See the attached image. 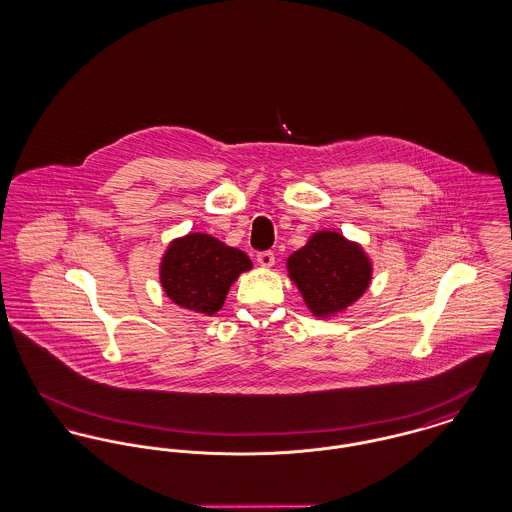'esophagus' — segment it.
Returning a JSON list of instances; mask_svg holds the SVG:
<instances>
[{
	"label": "esophagus",
	"mask_w": 512,
	"mask_h": 512,
	"mask_svg": "<svg viewBox=\"0 0 512 512\" xmlns=\"http://www.w3.org/2000/svg\"><path fill=\"white\" fill-rule=\"evenodd\" d=\"M257 261L261 267L270 268L274 265V253L272 251H261L257 253Z\"/></svg>",
	"instance_id": "1"
}]
</instances>
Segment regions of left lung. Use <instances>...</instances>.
I'll use <instances>...</instances> for the list:
<instances>
[{"mask_svg":"<svg viewBox=\"0 0 512 512\" xmlns=\"http://www.w3.org/2000/svg\"><path fill=\"white\" fill-rule=\"evenodd\" d=\"M288 272L311 313L330 317L366 292L372 265L361 245L322 230L290 255Z\"/></svg>","mask_w":512,"mask_h":512,"instance_id":"left-lung-1","label":"left lung"}]
</instances>
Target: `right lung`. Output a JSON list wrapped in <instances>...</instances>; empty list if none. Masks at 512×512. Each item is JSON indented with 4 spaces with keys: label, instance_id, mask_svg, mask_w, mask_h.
I'll return each mask as SVG.
<instances>
[{
    "label": "right lung",
    "instance_id": "right-lung-1",
    "mask_svg": "<svg viewBox=\"0 0 512 512\" xmlns=\"http://www.w3.org/2000/svg\"><path fill=\"white\" fill-rule=\"evenodd\" d=\"M251 267L244 251L195 232L169 245L161 261V286L176 305L215 315L230 286Z\"/></svg>",
    "mask_w": 512,
    "mask_h": 512
}]
</instances>
